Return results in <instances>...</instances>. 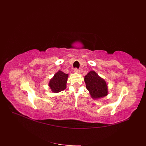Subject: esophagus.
<instances>
[{
  "label": "esophagus",
  "mask_w": 146,
  "mask_h": 146,
  "mask_svg": "<svg viewBox=\"0 0 146 146\" xmlns=\"http://www.w3.org/2000/svg\"><path fill=\"white\" fill-rule=\"evenodd\" d=\"M74 73H79V72H80V70H79V69H78V68H74Z\"/></svg>",
  "instance_id": "esophagus-1"
}]
</instances>
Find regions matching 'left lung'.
Masks as SVG:
<instances>
[{
    "label": "left lung",
    "mask_w": 146,
    "mask_h": 146,
    "mask_svg": "<svg viewBox=\"0 0 146 146\" xmlns=\"http://www.w3.org/2000/svg\"><path fill=\"white\" fill-rule=\"evenodd\" d=\"M86 88L93 99H99L106 96L108 93L105 80L94 71H90L84 78Z\"/></svg>",
    "instance_id": "obj_1"
}]
</instances>
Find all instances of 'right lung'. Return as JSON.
Masks as SVG:
<instances>
[{
	"label": "right lung",
	"instance_id": "obj_1",
	"mask_svg": "<svg viewBox=\"0 0 146 146\" xmlns=\"http://www.w3.org/2000/svg\"><path fill=\"white\" fill-rule=\"evenodd\" d=\"M68 76V74L64 73L60 70L54 74L48 83V86L52 92L56 93L66 89Z\"/></svg>",
	"mask_w": 146,
	"mask_h": 146
}]
</instances>
